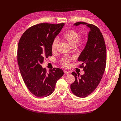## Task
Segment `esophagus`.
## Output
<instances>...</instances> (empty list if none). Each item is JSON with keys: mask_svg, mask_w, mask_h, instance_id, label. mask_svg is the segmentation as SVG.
Returning a JSON list of instances; mask_svg holds the SVG:
<instances>
[{"mask_svg": "<svg viewBox=\"0 0 121 121\" xmlns=\"http://www.w3.org/2000/svg\"><path fill=\"white\" fill-rule=\"evenodd\" d=\"M64 73L65 74H68L69 73V72H68V71H66V70H64Z\"/></svg>", "mask_w": 121, "mask_h": 121, "instance_id": "1", "label": "esophagus"}]
</instances>
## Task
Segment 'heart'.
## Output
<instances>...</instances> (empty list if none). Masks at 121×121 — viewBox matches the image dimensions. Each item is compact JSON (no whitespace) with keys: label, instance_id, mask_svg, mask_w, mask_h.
I'll return each mask as SVG.
<instances>
[{"label":"heart","instance_id":"obj_1","mask_svg":"<svg viewBox=\"0 0 121 121\" xmlns=\"http://www.w3.org/2000/svg\"><path fill=\"white\" fill-rule=\"evenodd\" d=\"M80 34L79 32L73 29L67 30L63 34V39L72 46H74L76 48H80L84 46L86 43L87 38L83 36L79 37ZM58 40L57 38L54 39L51 44V49L52 52H55L58 45ZM73 59V57L69 56H65L60 60V63L62 66L64 67L69 66V63Z\"/></svg>","mask_w":121,"mask_h":121}]
</instances>
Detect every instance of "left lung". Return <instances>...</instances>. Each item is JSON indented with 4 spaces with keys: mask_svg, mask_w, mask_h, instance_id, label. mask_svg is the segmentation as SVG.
<instances>
[{
    "mask_svg": "<svg viewBox=\"0 0 121 121\" xmlns=\"http://www.w3.org/2000/svg\"><path fill=\"white\" fill-rule=\"evenodd\" d=\"M87 24L90 28L85 48L81 53L78 60L82 63L84 74L79 77V73L72 74L75 81L71 85L72 93L76 96L85 98L96 89L103 78L106 61V49L102 33L96 25L84 22H75L74 25Z\"/></svg>",
    "mask_w": 121,
    "mask_h": 121,
    "instance_id": "obj_1",
    "label": "left lung"
}]
</instances>
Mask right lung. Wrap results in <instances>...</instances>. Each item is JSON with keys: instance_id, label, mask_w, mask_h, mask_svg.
I'll use <instances>...</instances> for the list:
<instances>
[{"instance_id": "right-lung-1", "label": "right lung", "mask_w": 121, "mask_h": 121, "mask_svg": "<svg viewBox=\"0 0 121 121\" xmlns=\"http://www.w3.org/2000/svg\"><path fill=\"white\" fill-rule=\"evenodd\" d=\"M65 23H41L29 27L18 42L17 60L23 80L30 92L39 98L46 97L54 90L62 69L54 68L48 73L41 66L44 59L52 56L51 44Z\"/></svg>"}]
</instances>
